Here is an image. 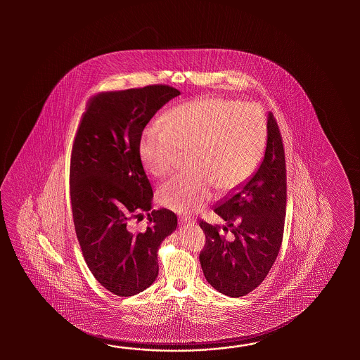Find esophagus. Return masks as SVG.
<instances>
[{"label": "esophagus", "instance_id": "34e87169", "mask_svg": "<svg viewBox=\"0 0 360 360\" xmlns=\"http://www.w3.org/2000/svg\"><path fill=\"white\" fill-rule=\"evenodd\" d=\"M179 219H180V221L183 222V224H195V219H194V217H191V216L181 214Z\"/></svg>", "mask_w": 360, "mask_h": 360}]
</instances>
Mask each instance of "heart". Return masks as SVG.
Here are the masks:
<instances>
[{
  "label": "heart",
  "instance_id": "heart-1",
  "mask_svg": "<svg viewBox=\"0 0 360 360\" xmlns=\"http://www.w3.org/2000/svg\"><path fill=\"white\" fill-rule=\"evenodd\" d=\"M268 126L256 104L203 98L184 103L146 127L139 153L155 177L179 169L189 157L188 174L163 184L158 197L176 212H194L212 197V189L236 191L252 176L266 146Z\"/></svg>",
  "mask_w": 360,
  "mask_h": 360
}]
</instances>
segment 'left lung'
Listing matches in <instances>:
<instances>
[{
	"mask_svg": "<svg viewBox=\"0 0 360 360\" xmlns=\"http://www.w3.org/2000/svg\"><path fill=\"white\" fill-rule=\"evenodd\" d=\"M282 135L273 113L268 115V143L264 161L250 181L237 188L214 208L225 226L199 222L206 245L199 253L207 282L230 297H240L268 276L283 240L287 206ZM231 231L233 237H224Z\"/></svg>",
	"mask_w": 360,
	"mask_h": 360,
	"instance_id": "1",
	"label": "left lung"
}]
</instances>
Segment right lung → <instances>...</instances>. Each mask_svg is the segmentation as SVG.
<instances>
[{
  "label": "right lung",
  "mask_w": 360,
  "mask_h": 360,
  "mask_svg": "<svg viewBox=\"0 0 360 360\" xmlns=\"http://www.w3.org/2000/svg\"><path fill=\"white\" fill-rule=\"evenodd\" d=\"M180 95L169 84L99 92L87 101L72 146L69 191L77 239L92 276L121 297L158 276L157 252L176 229L172 211L152 208L153 189L139 153L148 122ZM148 216L144 231L131 221Z\"/></svg>",
  "instance_id": "right-lung-1"
}]
</instances>
